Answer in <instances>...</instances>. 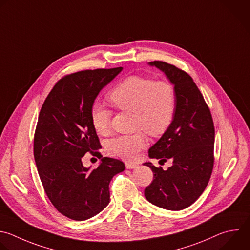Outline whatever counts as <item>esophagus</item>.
<instances>
[{
  "mask_svg": "<svg viewBox=\"0 0 250 250\" xmlns=\"http://www.w3.org/2000/svg\"><path fill=\"white\" fill-rule=\"evenodd\" d=\"M125 167H126V169H135L137 167V165L132 164V163H126Z\"/></svg>",
  "mask_w": 250,
  "mask_h": 250,
  "instance_id": "obj_1",
  "label": "esophagus"
}]
</instances>
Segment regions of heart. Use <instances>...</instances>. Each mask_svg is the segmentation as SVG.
<instances>
[{
  "label": "heart",
  "mask_w": 250,
  "mask_h": 250,
  "mask_svg": "<svg viewBox=\"0 0 250 250\" xmlns=\"http://www.w3.org/2000/svg\"><path fill=\"white\" fill-rule=\"evenodd\" d=\"M109 98L121 111L133 113V129L144 130L158 136L167 130L173 123L177 96L169 81L131 75L111 90ZM113 111L100 102H94L90 109V120L94 130L107 135L111 128ZM147 138L143 131L129 135H119L106 143L107 152L115 157L135 161L146 146Z\"/></svg>",
  "instance_id": "heart-1"
}]
</instances>
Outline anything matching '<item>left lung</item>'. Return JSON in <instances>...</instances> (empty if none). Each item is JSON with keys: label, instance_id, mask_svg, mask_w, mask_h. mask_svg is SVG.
<instances>
[{"label": "left lung", "instance_id": "obj_1", "mask_svg": "<svg viewBox=\"0 0 250 250\" xmlns=\"http://www.w3.org/2000/svg\"><path fill=\"white\" fill-rule=\"evenodd\" d=\"M162 70L175 86L176 113L170 127L149 149V157L173 166L164 171L148 162L153 181L145 188L146 199L163 209L179 211L202 194L214 166L215 128L210 110L191 76L161 61L149 62Z\"/></svg>", "mask_w": 250, "mask_h": 250}]
</instances>
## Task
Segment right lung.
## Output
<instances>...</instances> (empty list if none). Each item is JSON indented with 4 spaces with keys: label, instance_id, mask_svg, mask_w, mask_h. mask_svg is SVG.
<instances>
[{
    "label": "right lung",
    "instance_id": "right-lung-1",
    "mask_svg": "<svg viewBox=\"0 0 250 250\" xmlns=\"http://www.w3.org/2000/svg\"><path fill=\"white\" fill-rule=\"evenodd\" d=\"M123 67L77 71L61 78L44 101L34 134V159L44 190L63 216L84 221L110 202L109 185L125 164L102 157L90 120L99 92ZM87 151L102 159L97 169L83 167Z\"/></svg>",
    "mask_w": 250,
    "mask_h": 250
}]
</instances>
